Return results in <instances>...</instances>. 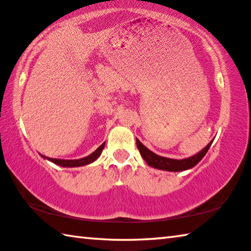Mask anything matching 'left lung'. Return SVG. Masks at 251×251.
<instances>
[{
    "mask_svg": "<svg viewBox=\"0 0 251 251\" xmlns=\"http://www.w3.org/2000/svg\"><path fill=\"white\" fill-rule=\"evenodd\" d=\"M212 141L208 144V145L203 148L193 157H189V158L186 159H172V158H166V157H161L154 154V152L151 151L146 146H144L143 144L136 139V144H137V148L139 152H141L142 157L144 160L146 161L147 165L150 166L161 169V171H168V172H181L186 171V169L193 168L202 159V157L206 155V152L209 150Z\"/></svg>",
    "mask_w": 251,
    "mask_h": 251,
    "instance_id": "8db88e82",
    "label": "left lung"
}]
</instances>
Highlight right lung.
<instances>
[{
  "label": "right lung",
  "instance_id": "add662e5",
  "mask_svg": "<svg viewBox=\"0 0 251 251\" xmlns=\"http://www.w3.org/2000/svg\"><path fill=\"white\" fill-rule=\"evenodd\" d=\"M104 146H105V143L101 144V145L97 148V150L92 152L91 155H88L86 157H84V158H79V159H57V158H49V157H45V158L50 159V161H53L54 164L59 165V166H63V167H77V166H84V165H87V164H91L93 161L96 160L99 158L100 155L101 154V151L104 150Z\"/></svg>",
  "mask_w": 251,
  "mask_h": 251
}]
</instances>
